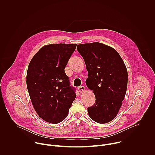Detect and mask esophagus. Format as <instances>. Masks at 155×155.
<instances>
[{"mask_svg": "<svg viewBox=\"0 0 155 155\" xmlns=\"http://www.w3.org/2000/svg\"><path fill=\"white\" fill-rule=\"evenodd\" d=\"M78 91H79L80 93H83V92H84V91L85 90V87H84V86H80V87H78Z\"/></svg>", "mask_w": 155, "mask_h": 155, "instance_id": "1", "label": "esophagus"}]
</instances>
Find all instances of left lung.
Returning a JSON list of instances; mask_svg holds the SVG:
<instances>
[{
  "label": "left lung",
  "instance_id": "8db88e82",
  "mask_svg": "<svg viewBox=\"0 0 155 155\" xmlns=\"http://www.w3.org/2000/svg\"><path fill=\"white\" fill-rule=\"evenodd\" d=\"M88 71L86 84L93 90L96 102L87 107L90 117L104 124L118 114L127 90V71L125 64L113 48L99 42L78 45Z\"/></svg>",
  "mask_w": 155,
  "mask_h": 155
}]
</instances>
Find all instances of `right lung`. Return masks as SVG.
I'll use <instances>...</instances> for the list:
<instances>
[{"label":"right lung","mask_w":155,"mask_h":155,"mask_svg":"<svg viewBox=\"0 0 155 155\" xmlns=\"http://www.w3.org/2000/svg\"><path fill=\"white\" fill-rule=\"evenodd\" d=\"M77 44H51L43 47L31 61L27 73L28 90L33 107L43 120L63 121L76 97L64 69Z\"/></svg>","instance_id":"obj_1"}]
</instances>
